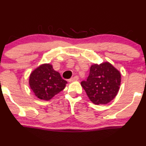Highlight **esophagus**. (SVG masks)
Listing matches in <instances>:
<instances>
[{
	"mask_svg": "<svg viewBox=\"0 0 146 146\" xmlns=\"http://www.w3.org/2000/svg\"><path fill=\"white\" fill-rule=\"evenodd\" d=\"M78 79H79V77H78L77 76H73V77H72L71 79H69V82H74V81H76V80H78Z\"/></svg>",
	"mask_w": 146,
	"mask_h": 146,
	"instance_id": "obj_1",
	"label": "esophagus"
}]
</instances>
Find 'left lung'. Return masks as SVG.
I'll list each match as a JSON object with an SVG mask.
<instances>
[{
	"mask_svg": "<svg viewBox=\"0 0 146 146\" xmlns=\"http://www.w3.org/2000/svg\"><path fill=\"white\" fill-rule=\"evenodd\" d=\"M120 84V72L109 62L92 65L86 80L81 82L88 97L96 105L106 104L113 100Z\"/></svg>",
	"mask_w": 146,
	"mask_h": 146,
	"instance_id": "8db88e82",
	"label": "left lung"
}]
</instances>
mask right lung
I'll return each instance as SVG.
<instances>
[{
    "label": "right lung",
    "mask_w": 146,
    "mask_h": 146,
    "mask_svg": "<svg viewBox=\"0 0 146 146\" xmlns=\"http://www.w3.org/2000/svg\"><path fill=\"white\" fill-rule=\"evenodd\" d=\"M30 88L36 96L48 101L65 87L67 81L54 71L51 64L40 66L31 73L29 79Z\"/></svg>",
    "instance_id": "right-lung-1"
}]
</instances>
